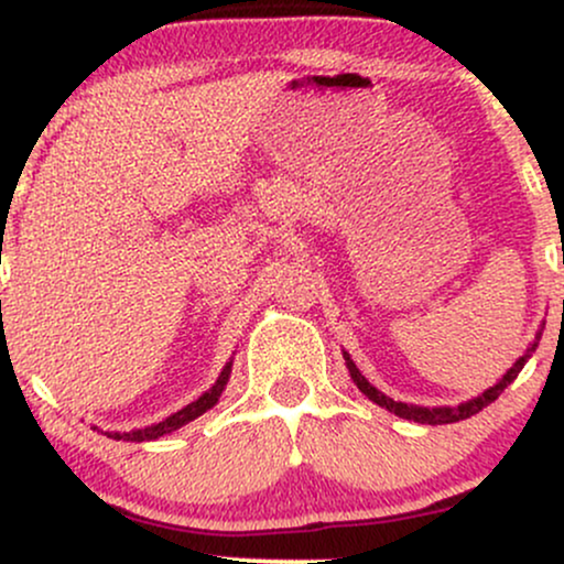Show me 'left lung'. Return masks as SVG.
Returning a JSON list of instances; mask_svg holds the SVG:
<instances>
[{
	"label": "left lung",
	"instance_id": "obj_1",
	"mask_svg": "<svg viewBox=\"0 0 564 564\" xmlns=\"http://www.w3.org/2000/svg\"><path fill=\"white\" fill-rule=\"evenodd\" d=\"M541 332H543V328H539V332H535V339L530 341V347L525 349V355H522V358H517V364L511 366L509 371L503 373V377L498 379L494 387H488V390L477 394V398L464 400V403H458V405H435V408H426V405H413V403H400V400H392L390 394L379 392L377 387H373L371 381H368V379L364 377V373H360V368L355 366V360L349 358V352H345V349H341V355H345V364H347L349 377H352L355 384H358V390L364 392L366 398L371 400V403H377V405H381V408H387V411L394 413V416L408 419V422H416V424H432V426H435V424H453V422H462V419L475 416V413H480L482 408H488L490 403H494V400L498 398V394H501L503 390H507V387L511 384V381L517 379V373L522 371V366H525L528 360L533 358L535 347H539V341H541Z\"/></svg>",
	"mask_w": 564,
	"mask_h": 564
}]
</instances>
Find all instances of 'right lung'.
I'll use <instances>...</instances> for the list:
<instances>
[{
    "mask_svg": "<svg viewBox=\"0 0 564 564\" xmlns=\"http://www.w3.org/2000/svg\"><path fill=\"white\" fill-rule=\"evenodd\" d=\"M230 371H232V360H228V364H225L223 373H219L217 381L209 387V390L200 394V398L193 400V403H187L185 408H180L177 413L166 416L164 422L151 424V426H142V430H132V432H106V435L113 437V440H124V443H145V440H159V437L170 435V432L180 430V426H185L187 422H193V419H198L200 413H206V411H209V408L217 405L219 394L225 392V387H228V381H230ZM93 430H97V426H93Z\"/></svg>",
    "mask_w": 564,
    "mask_h": 564,
    "instance_id": "1",
    "label": "right lung"
}]
</instances>
